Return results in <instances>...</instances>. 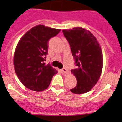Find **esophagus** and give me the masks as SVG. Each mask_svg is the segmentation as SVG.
I'll list each match as a JSON object with an SVG mask.
<instances>
[{
  "label": "esophagus",
  "instance_id": "34e87169",
  "mask_svg": "<svg viewBox=\"0 0 122 122\" xmlns=\"http://www.w3.org/2000/svg\"><path fill=\"white\" fill-rule=\"evenodd\" d=\"M61 71H62L63 73H66L68 72V70H67V69H66V68H63L61 70Z\"/></svg>",
  "mask_w": 122,
  "mask_h": 122
}]
</instances>
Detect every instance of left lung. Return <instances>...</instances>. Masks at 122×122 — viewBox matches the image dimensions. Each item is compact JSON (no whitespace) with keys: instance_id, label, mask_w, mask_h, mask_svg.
<instances>
[{"instance_id":"left-lung-1","label":"left lung","mask_w":122,"mask_h":122,"mask_svg":"<svg viewBox=\"0 0 122 122\" xmlns=\"http://www.w3.org/2000/svg\"><path fill=\"white\" fill-rule=\"evenodd\" d=\"M69 42L76 68L71 73L77 85L70 91L81 94L91 91L97 83L103 66V56L99 42L89 31L81 27L62 30Z\"/></svg>"}]
</instances>
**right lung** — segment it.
<instances>
[{
  "mask_svg": "<svg viewBox=\"0 0 122 122\" xmlns=\"http://www.w3.org/2000/svg\"><path fill=\"white\" fill-rule=\"evenodd\" d=\"M39 25L27 31L20 39L13 57L15 71L26 88L42 91L48 88L56 69L44 61L48 51V41L60 31Z\"/></svg>",
  "mask_w": 122,
  "mask_h": 122,
  "instance_id": "obj_1",
  "label": "right lung"
}]
</instances>
